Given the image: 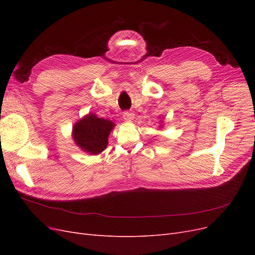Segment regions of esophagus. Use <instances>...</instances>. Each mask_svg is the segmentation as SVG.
<instances>
[{
  "mask_svg": "<svg viewBox=\"0 0 255 255\" xmlns=\"http://www.w3.org/2000/svg\"><path fill=\"white\" fill-rule=\"evenodd\" d=\"M134 118H135V115L132 112H125V113H123V119H125L126 121L130 122V121L134 120Z\"/></svg>",
  "mask_w": 255,
  "mask_h": 255,
  "instance_id": "34e87169",
  "label": "esophagus"
}]
</instances>
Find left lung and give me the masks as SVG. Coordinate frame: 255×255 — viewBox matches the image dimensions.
<instances>
[{"instance_id":"8db88e82","label":"left lung","mask_w":255,"mask_h":255,"mask_svg":"<svg viewBox=\"0 0 255 255\" xmlns=\"http://www.w3.org/2000/svg\"><path fill=\"white\" fill-rule=\"evenodd\" d=\"M159 122H160V123H159V125H160V126H159V128H163V121H161V119L159 120Z\"/></svg>"}]
</instances>
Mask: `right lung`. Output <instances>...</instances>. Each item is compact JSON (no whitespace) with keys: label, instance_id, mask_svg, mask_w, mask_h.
I'll list each match as a JSON object with an SVG mask.
<instances>
[{"label":"right lung","instance_id":"1","mask_svg":"<svg viewBox=\"0 0 255 255\" xmlns=\"http://www.w3.org/2000/svg\"><path fill=\"white\" fill-rule=\"evenodd\" d=\"M114 128L113 121L99 118L96 114L89 113L74 123L72 138L82 151L90 155H98L106 149Z\"/></svg>","mask_w":255,"mask_h":255}]
</instances>
